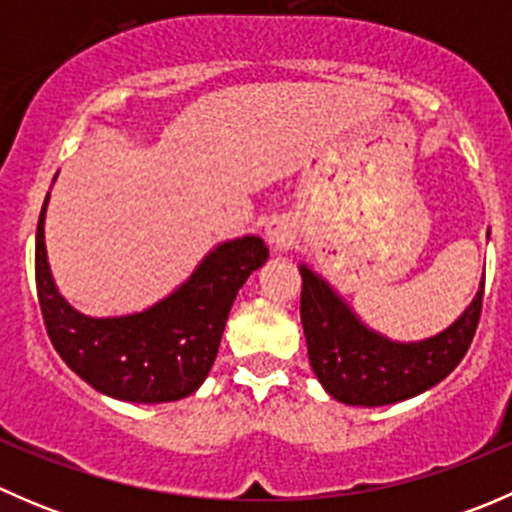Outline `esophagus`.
<instances>
[{
    "label": "esophagus",
    "instance_id": "esophagus-1",
    "mask_svg": "<svg viewBox=\"0 0 512 512\" xmlns=\"http://www.w3.org/2000/svg\"><path fill=\"white\" fill-rule=\"evenodd\" d=\"M265 235L270 237V242L277 247V250H285V247L292 245V240H294L292 223L285 218H272L265 227Z\"/></svg>",
    "mask_w": 512,
    "mask_h": 512
}]
</instances>
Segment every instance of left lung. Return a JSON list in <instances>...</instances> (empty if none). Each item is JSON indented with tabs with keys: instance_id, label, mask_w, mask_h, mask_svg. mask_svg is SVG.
<instances>
[{
	"instance_id": "8db88e82",
	"label": "left lung",
	"mask_w": 512,
	"mask_h": 512,
	"mask_svg": "<svg viewBox=\"0 0 512 512\" xmlns=\"http://www.w3.org/2000/svg\"><path fill=\"white\" fill-rule=\"evenodd\" d=\"M302 275V314L309 364L324 389L349 406H386L446 379L473 342L483 309L485 275L471 307L446 332L418 344H396L369 332L312 270Z\"/></svg>"
}]
</instances>
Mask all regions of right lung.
<instances>
[{
    "mask_svg": "<svg viewBox=\"0 0 512 512\" xmlns=\"http://www.w3.org/2000/svg\"><path fill=\"white\" fill-rule=\"evenodd\" d=\"M49 200V195H46ZM36 225V297L51 344L71 371L101 394L136 404L178 401L208 376L237 292L265 265L260 237H240L205 257L188 282L131 317L91 319L56 292L44 247V210Z\"/></svg>",
    "mask_w": 512,
    "mask_h": 512,
    "instance_id": "right-lung-1",
    "label": "right lung"
}]
</instances>
